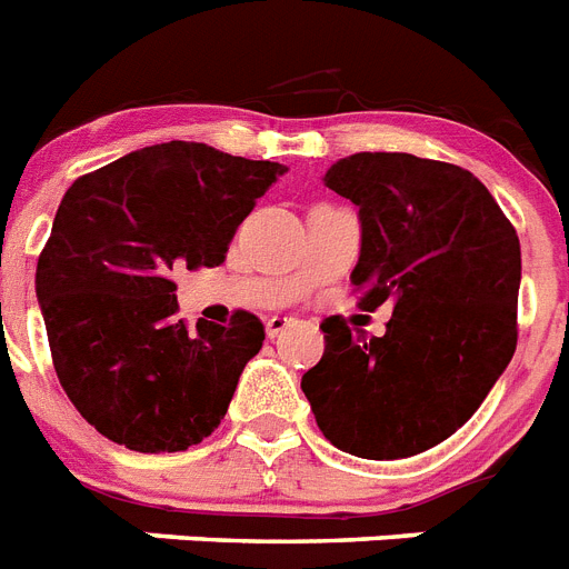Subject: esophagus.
<instances>
[{
	"mask_svg": "<svg viewBox=\"0 0 569 569\" xmlns=\"http://www.w3.org/2000/svg\"><path fill=\"white\" fill-rule=\"evenodd\" d=\"M293 325H296L293 317H270V319H267V325H264V331H267V337L276 339L279 333H284L288 328H293Z\"/></svg>",
	"mask_w": 569,
	"mask_h": 569,
	"instance_id": "esophagus-1",
	"label": "esophagus"
}]
</instances>
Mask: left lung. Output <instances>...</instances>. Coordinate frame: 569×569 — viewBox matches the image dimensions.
Returning a JSON list of instances; mask_svg holds the SVG:
<instances>
[{
  "label": "left lung",
  "mask_w": 569,
  "mask_h": 569,
  "mask_svg": "<svg viewBox=\"0 0 569 569\" xmlns=\"http://www.w3.org/2000/svg\"><path fill=\"white\" fill-rule=\"evenodd\" d=\"M325 187L359 207V308L391 302L395 313L371 339L325 319V353L302 391L337 449L411 458L455 435L516 353V227L472 172L443 160L357 152Z\"/></svg>",
  "instance_id": "obj_1"
}]
</instances>
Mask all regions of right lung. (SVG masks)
Here are the masks:
<instances>
[{
    "label": "right lung",
    "instance_id": "add662e5",
    "mask_svg": "<svg viewBox=\"0 0 569 569\" xmlns=\"http://www.w3.org/2000/svg\"><path fill=\"white\" fill-rule=\"evenodd\" d=\"M288 172L207 143L146 146L77 178L37 261L53 371L91 426L143 455L187 451L224 420L264 325L178 319L174 270L218 267Z\"/></svg>",
    "mask_w": 569,
    "mask_h": 569
}]
</instances>
